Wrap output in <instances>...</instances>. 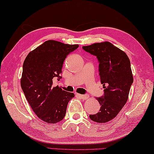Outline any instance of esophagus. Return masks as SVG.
<instances>
[{"mask_svg": "<svg viewBox=\"0 0 154 154\" xmlns=\"http://www.w3.org/2000/svg\"><path fill=\"white\" fill-rule=\"evenodd\" d=\"M78 97H79L80 98H81V99H88V95H80V94H77L76 95Z\"/></svg>", "mask_w": 154, "mask_h": 154, "instance_id": "34e87169", "label": "esophagus"}]
</instances>
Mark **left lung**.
Returning a JSON list of instances; mask_svg holds the SVG:
<instances>
[{"mask_svg": "<svg viewBox=\"0 0 154 154\" xmlns=\"http://www.w3.org/2000/svg\"><path fill=\"white\" fill-rule=\"evenodd\" d=\"M86 52L97 57L104 94L96 99L100 103L99 112L89 117L94 122L105 123L116 116L128 97L133 82L131 62L126 54L109 42L84 46Z\"/></svg>", "mask_w": 154, "mask_h": 154, "instance_id": "1", "label": "left lung"}]
</instances>
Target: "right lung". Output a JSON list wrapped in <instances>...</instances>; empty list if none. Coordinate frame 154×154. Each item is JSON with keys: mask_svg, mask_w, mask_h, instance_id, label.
<instances>
[{"mask_svg": "<svg viewBox=\"0 0 154 154\" xmlns=\"http://www.w3.org/2000/svg\"><path fill=\"white\" fill-rule=\"evenodd\" d=\"M79 45L49 40L27 55L23 64L21 87L31 108L40 119L55 124L63 119L72 93L53 87V79H61L63 62Z\"/></svg>", "mask_w": 154, "mask_h": 154, "instance_id": "1", "label": "right lung"}]
</instances>
